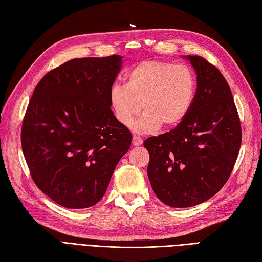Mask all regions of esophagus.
<instances>
[{
	"label": "esophagus",
	"mask_w": 262,
	"mask_h": 262,
	"mask_svg": "<svg viewBox=\"0 0 262 262\" xmlns=\"http://www.w3.org/2000/svg\"><path fill=\"white\" fill-rule=\"evenodd\" d=\"M142 143H143V140L140 137H137V135H135V137H133L132 144H133L134 146H140V145H142Z\"/></svg>",
	"instance_id": "obj_1"
}]
</instances>
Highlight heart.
I'll return each instance as SVG.
<instances>
[{"instance_id":"obj_1","label":"heart","mask_w":262,"mask_h":262,"mask_svg":"<svg viewBox=\"0 0 262 262\" xmlns=\"http://www.w3.org/2000/svg\"><path fill=\"white\" fill-rule=\"evenodd\" d=\"M194 71L170 61L145 60L131 68L124 85L116 84L110 93L115 118L129 127L141 110L145 113L133 124L138 133L157 131L161 125L176 128L191 112L196 96Z\"/></svg>"}]
</instances>
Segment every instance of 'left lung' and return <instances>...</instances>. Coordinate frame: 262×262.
Masks as SVG:
<instances>
[{
	"label": "left lung",
	"instance_id": "1",
	"mask_svg": "<svg viewBox=\"0 0 262 262\" xmlns=\"http://www.w3.org/2000/svg\"><path fill=\"white\" fill-rule=\"evenodd\" d=\"M183 57L197 76L192 110L174 129L144 141L152 191L174 208L196 206L217 194L228 181L242 143L238 114L227 80L205 58Z\"/></svg>",
	"mask_w": 262,
	"mask_h": 262
}]
</instances>
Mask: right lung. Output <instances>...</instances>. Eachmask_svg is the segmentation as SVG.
Masks as SVG:
<instances>
[{
  "label": "right lung",
  "mask_w": 262,
  "mask_h": 262,
  "mask_svg": "<svg viewBox=\"0 0 262 262\" xmlns=\"http://www.w3.org/2000/svg\"><path fill=\"white\" fill-rule=\"evenodd\" d=\"M120 55L75 58L45 75L24 118L21 147L34 183L58 205L101 201L132 134L111 110Z\"/></svg>",
  "instance_id": "right-lung-1"
}]
</instances>
